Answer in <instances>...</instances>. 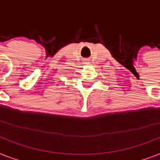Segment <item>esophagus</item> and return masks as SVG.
<instances>
[{"label": "esophagus", "instance_id": "1", "mask_svg": "<svg viewBox=\"0 0 160 160\" xmlns=\"http://www.w3.org/2000/svg\"><path fill=\"white\" fill-rule=\"evenodd\" d=\"M89 59H84V64H89Z\"/></svg>", "mask_w": 160, "mask_h": 160}]
</instances>
